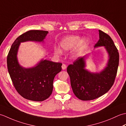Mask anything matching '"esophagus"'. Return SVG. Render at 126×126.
<instances>
[{"instance_id":"1","label":"esophagus","mask_w":126,"mask_h":126,"mask_svg":"<svg viewBox=\"0 0 126 126\" xmlns=\"http://www.w3.org/2000/svg\"><path fill=\"white\" fill-rule=\"evenodd\" d=\"M62 68L63 70H65V69H66V65L64 64H63L62 65Z\"/></svg>"}]
</instances>
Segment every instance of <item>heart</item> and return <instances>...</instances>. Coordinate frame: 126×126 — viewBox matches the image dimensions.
Segmentation results:
<instances>
[{"label": "heart", "mask_w": 126, "mask_h": 126, "mask_svg": "<svg viewBox=\"0 0 126 126\" xmlns=\"http://www.w3.org/2000/svg\"><path fill=\"white\" fill-rule=\"evenodd\" d=\"M90 44V40L87 38L82 39L81 37L77 36H66L59 43L60 48H53V54L57 57H60L63 55L62 51L67 52L73 49L70 52V57L73 59H77L89 48Z\"/></svg>", "instance_id": "b5f03b06"}]
</instances>
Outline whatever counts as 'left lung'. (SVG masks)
I'll list each match as a JSON object with an SVG mask.
<instances>
[{
    "instance_id": "1",
    "label": "left lung",
    "mask_w": 126,
    "mask_h": 126,
    "mask_svg": "<svg viewBox=\"0 0 126 126\" xmlns=\"http://www.w3.org/2000/svg\"><path fill=\"white\" fill-rule=\"evenodd\" d=\"M98 32L100 39L94 48L104 47L108 54L102 70L94 73L85 68L90 55L79 58L67 68L73 93L83 101L94 100L107 93L114 84L118 68L119 54L114 42L108 34L100 30Z\"/></svg>"
}]
</instances>
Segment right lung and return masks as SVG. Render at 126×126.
Instances as JSON below:
<instances>
[{
    "label": "right lung",
    "instance_id": "right-lung-1",
    "mask_svg": "<svg viewBox=\"0 0 126 126\" xmlns=\"http://www.w3.org/2000/svg\"><path fill=\"white\" fill-rule=\"evenodd\" d=\"M49 33L42 30H30L22 34L12 44L7 58L8 71L16 90L27 100L43 101L51 95L55 76L62 70L61 63L42 60L29 68L21 65L18 52L21 43L34 42L44 43Z\"/></svg>",
    "mask_w": 126,
    "mask_h": 126
}]
</instances>
